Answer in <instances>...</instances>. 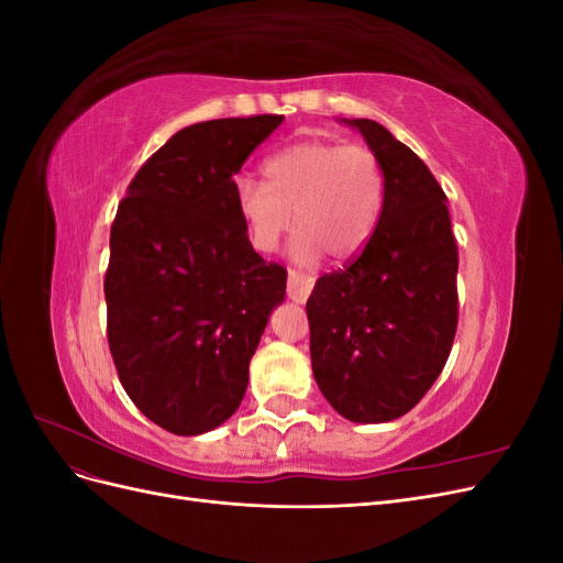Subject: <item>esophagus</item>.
<instances>
[{"label":"esophagus","instance_id":"34e87169","mask_svg":"<svg viewBox=\"0 0 563 563\" xmlns=\"http://www.w3.org/2000/svg\"><path fill=\"white\" fill-rule=\"evenodd\" d=\"M312 286H314L312 277H305V275H300V272H296V269L288 272L286 294H288V298H291L294 302H305V300H308L310 294H312Z\"/></svg>","mask_w":563,"mask_h":563}]
</instances>
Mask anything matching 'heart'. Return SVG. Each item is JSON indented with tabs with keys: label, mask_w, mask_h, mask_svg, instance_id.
<instances>
[{
	"label": "heart",
	"mask_w": 563,
	"mask_h": 563,
	"mask_svg": "<svg viewBox=\"0 0 563 563\" xmlns=\"http://www.w3.org/2000/svg\"><path fill=\"white\" fill-rule=\"evenodd\" d=\"M263 176L265 183L242 178L234 187L236 209L258 251H275L296 218V263L312 265L321 253L345 261L378 225L385 178L378 157L364 145H288L263 164Z\"/></svg>",
	"instance_id": "heart-1"
}]
</instances>
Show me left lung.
Returning a JSON list of instances; mask_svg holds the SVG:
<instances>
[{
    "mask_svg": "<svg viewBox=\"0 0 563 563\" xmlns=\"http://www.w3.org/2000/svg\"><path fill=\"white\" fill-rule=\"evenodd\" d=\"M378 157L385 199L350 267L308 300L314 380L352 422H389L424 397L457 327V246L446 195L424 162L373 119H340Z\"/></svg>",
    "mask_w": 563,
    "mask_h": 563,
    "instance_id": "1",
    "label": "left lung"
}]
</instances>
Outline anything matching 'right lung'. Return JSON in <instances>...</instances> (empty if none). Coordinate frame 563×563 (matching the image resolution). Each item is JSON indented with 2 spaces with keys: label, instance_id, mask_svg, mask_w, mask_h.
Returning <instances> with one entry per match:
<instances>
[{
  "label": "right lung",
  "instance_id": "obj_1",
  "mask_svg": "<svg viewBox=\"0 0 563 563\" xmlns=\"http://www.w3.org/2000/svg\"><path fill=\"white\" fill-rule=\"evenodd\" d=\"M282 114L174 133L131 180L110 230L108 343L131 401L197 437L240 408L286 269L253 251L232 180Z\"/></svg>",
  "mask_w": 563,
  "mask_h": 563
}]
</instances>
